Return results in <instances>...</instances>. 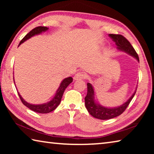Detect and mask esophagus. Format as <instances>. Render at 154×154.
I'll list each match as a JSON object with an SVG mask.
<instances>
[{
    "label": "esophagus",
    "instance_id": "1",
    "mask_svg": "<svg viewBox=\"0 0 154 154\" xmlns=\"http://www.w3.org/2000/svg\"><path fill=\"white\" fill-rule=\"evenodd\" d=\"M86 77V75L83 72H78L74 76L75 80H79V79H85Z\"/></svg>",
    "mask_w": 154,
    "mask_h": 154
}]
</instances>
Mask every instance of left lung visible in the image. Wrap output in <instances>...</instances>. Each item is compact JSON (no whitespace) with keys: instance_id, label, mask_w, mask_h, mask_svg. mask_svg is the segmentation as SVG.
I'll return each mask as SVG.
<instances>
[{"instance_id":"1","label":"left lung","mask_w":154,"mask_h":154,"mask_svg":"<svg viewBox=\"0 0 154 154\" xmlns=\"http://www.w3.org/2000/svg\"><path fill=\"white\" fill-rule=\"evenodd\" d=\"M109 36L116 43L119 50L126 52L130 55L134 57L138 61H139V56H138L136 51L134 50L133 47L132 46L130 43L124 36H122V35H114V34H109ZM87 86L88 92L86 96L85 97V107H86L90 114L91 116H92L94 118L103 119V120L116 118V117L119 116V115L123 113L128 107V106L129 105L130 101L133 98L137 91L135 90V92L132 95L131 97L123 105L114 108H107L98 105L95 102L94 91L92 85L90 83H88Z\"/></svg>"}]
</instances>
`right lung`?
<instances>
[{
    "instance_id": "1",
    "label": "right lung",
    "mask_w": 154,
    "mask_h": 154,
    "mask_svg": "<svg viewBox=\"0 0 154 154\" xmlns=\"http://www.w3.org/2000/svg\"><path fill=\"white\" fill-rule=\"evenodd\" d=\"M48 30V28L45 26H38V27L35 28L34 29L30 31V32L22 38V41L20 42V44L18 46H20L21 44L24 43L25 41H26L27 39H28V38L32 37V36L38 35V34H40L43 32H45V31ZM72 82V78L71 77H67L66 79H64L60 83V87L58 88V89L56 93V95L54 96L53 99L49 101V103L42 104V105H32V104L28 103L22 98V96H21V95L19 94V92H17V93H18V95L20 96L21 101H22V103L24 104L25 106H26L28 108H29L30 110L36 112V113H48L49 112H51L52 111H54V109H56L57 108V106L60 105V103L61 102L62 95H63L65 89H66L68 85H69Z\"/></svg>"
}]
</instances>
